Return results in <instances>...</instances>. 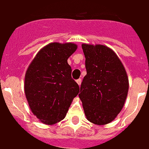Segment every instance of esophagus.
Segmentation results:
<instances>
[{"label": "esophagus", "instance_id": "1", "mask_svg": "<svg viewBox=\"0 0 149 149\" xmlns=\"http://www.w3.org/2000/svg\"><path fill=\"white\" fill-rule=\"evenodd\" d=\"M77 81V83H78V84L79 85V86H81V78H79V79H78V80L76 81Z\"/></svg>", "mask_w": 149, "mask_h": 149}]
</instances>
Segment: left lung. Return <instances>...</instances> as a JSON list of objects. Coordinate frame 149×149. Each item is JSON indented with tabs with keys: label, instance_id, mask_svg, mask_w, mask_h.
<instances>
[{
	"label": "left lung",
	"instance_id": "obj_1",
	"mask_svg": "<svg viewBox=\"0 0 149 149\" xmlns=\"http://www.w3.org/2000/svg\"><path fill=\"white\" fill-rule=\"evenodd\" d=\"M87 74L78 95L89 122L103 125L117 117L125 102L128 78L115 52L102 45H81Z\"/></svg>",
	"mask_w": 149,
	"mask_h": 149
}]
</instances>
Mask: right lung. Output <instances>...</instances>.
<instances>
[{"mask_svg":"<svg viewBox=\"0 0 149 149\" xmlns=\"http://www.w3.org/2000/svg\"><path fill=\"white\" fill-rule=\"evenodd\" d=\"M77 47L74 43H50L39 51L27 68L26 98L32 113L44 124L53 125L64 119L79 93L68 63Z\"/></svg>","mask_w":149,"mask_h":149,"instance_id":"right-lung-1","label":"right lung"}]
</instances>
